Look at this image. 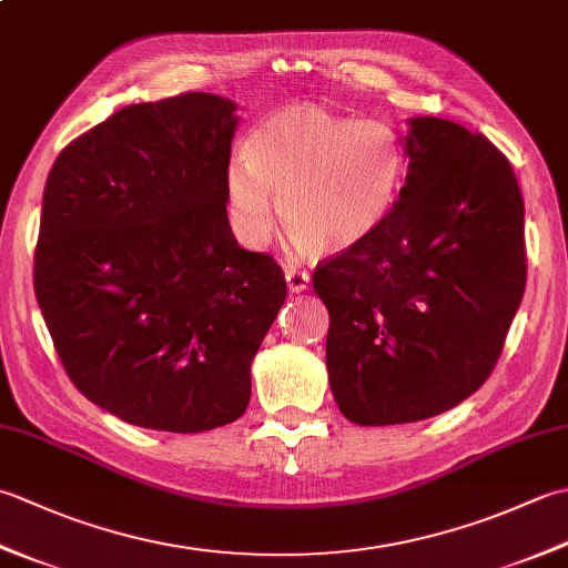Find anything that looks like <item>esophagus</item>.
Here are the masks:
<instances>
[{"label":"esophagus","instance_id":"esophagus-1","mask_svg":"<svg viewBox=\"0 0 568 568\" xmlns=\"http://www.w3.org/2000/svg\"><path fill=\"white\" fill-rule=\"evenodd\" d=\"M285 281L291 293H305L310 287V273L307 271H297V268H285Z\"/></svg>","mask_w":568,"mask_h":568}]
</instances>
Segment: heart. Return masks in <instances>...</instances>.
<instances>
[{
    "mask_svg": "<svg viewBox=\"0 0 568 568\" xmlns=\"http://www.w3.org/2000/svg\"><path fill=\"white\" fill-rule=\"evenodd\" d=\"M405 171L403 139L390 124L295 104L253 131L248 155L229 161V216L241 239L263 244L281 200L283 226L297 244L320 253L346 251L388 220Z\"/></svg>",
    "mask_w": 568,
    "mask_h": 568,
    "instance_id": "heart-1",
    "label": "heart"
}]
</instances>
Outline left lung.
I'll return each instance as SVG.
<instances>
[{"label":"left lung","mask_w":568,"mask_h":568,"mask_svg":"<svg viewBox=\"0 0 568 568\" xmlns=\"http://www.w3.org/2000/svg\"><path fill=\"white\" fill-rule=\"evenodd\" d=\"M407 175L366 241L312 275L329 310L334 400L364 427L464 403L496 368L527 281L525 202L484 134L409 119Z\"/></svg>","instance_id":"left-lung-1"}]
</instances>
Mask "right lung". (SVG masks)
Wrapping results in <instances>:
<instances>
[{"instance_id": "obj_1", "label": "right lung", "mask_w": 568, "mask_h": 568, "mask_svg": "<svg viewBox=\"0 0 568 568\" xmlns=\"http://www.w3.org/2000/svg\"><path fill=\"white\" fill-rule=\"evenodd\" d=\"M236 104H129L60 151L33 291L72 385L129 425L207 432L246 413L251 361L287 285L239 246L224 175Z\"/></svg>"}]
</instances>
